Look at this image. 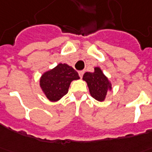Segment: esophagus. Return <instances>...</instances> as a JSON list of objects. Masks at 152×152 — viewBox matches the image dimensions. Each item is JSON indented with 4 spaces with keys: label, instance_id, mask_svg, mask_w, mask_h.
<instances>
[{
    "label": "esophagus",
    "instance_id": "1",
    "mask_svg": "<svg viewBox=\"0 0 152 152\" xmlns=\"http://www.w3.org/2000/svg\"><path fill=\"white\" fill-rule=\"evenodd\" d=\"M84 73H85L84 71H80L79 72V76L80 78H82V76H83V75H84Z\"/></svg>",
    "mask_w": 152,
    "mask_h": 152
}]
</instances>
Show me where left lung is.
Segmentation results:
<instances>
[{
    "mask_svg": "<svg viewBox=\"0 0 152 152\" xmlns=\"http://www.w3.org/2000/svg\"><path fill=\"white\" fill-rule=\"evenodd\" d=\"M83 80L87 83L90 95L98 102H104L108 92L112 90V84L101 67H95L93 72H85Z\"/></svg>",
    "mask_w": 152,
    "mask_h": 152,
    "instance_id": "1",
    "label": "left lung"
}]
</instances>
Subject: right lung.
<instances>
[{
  "instance_id": "obj_1",
  "label": "right lung",
  "mask_w": 152,
  "mask_h": 152,
  "mask_svg": "<svg viewBox=\"0 0 152 152\" xmlns=\"http://www.w3.org/2000/svg\"><path fill=\"white\" fill-rule=\"evenodd\" d=\"M79 79L78 73L72 67L60 63L42 75L39 85L47 98L56 102L67 94L72 81Z\"/></svg>"
}]
</instances>
